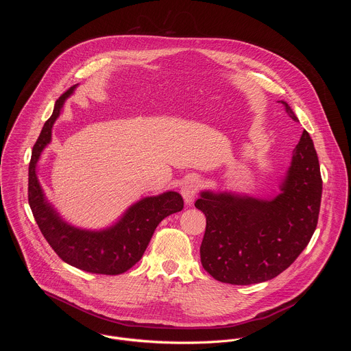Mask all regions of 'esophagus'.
<instances>
[{
  "label": "esophagus",
  "instance_id": "obj_1",
  "mask_svg": "<svg viewBox=\"0 0 351 351\" xmlns=\"http://www.w3.org/2000/svg\"><path fill=\"white\" fill-rule=\"evenodd\" d=\"M199 187H202V180H199L198 178H194V176L189 178L183 183V186H182V195H183V199H184V203L187 206L193 204L194 197L197 195Z\"/></svg>",
  "mask_w": 351,
  "mask_h": 351
}]
</instances>
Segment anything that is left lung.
Masks as SVG:
<instances>
[{"label":"left lung","instance_id":"8db88e82","mask_svg":"<svg viewBox=\"0 0 351 351\" xmlns=\"http://www.w3.org/2000/svg\"><path fill=\"white\" fill-rule=\"evenodd\" d=\"M286 114L298 122L287 103ZM322 179L308 132L293 149L291 164L272 198L202 191L194 203L207 218L199 247L203 268L217 280L253 285L289 268L310 243L319 215Z\"/></svg>","mask_w":351,"mask_h":351}]
</instances>
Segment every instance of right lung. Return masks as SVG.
Listing matches in <instances>:
<instances>
[{"instance_id":"add662e5","label":"right lung","mask_w":351,"mask_h":351,"mask_svg":"<svg viewBox=\"0 0 351 351\" xmlns=\"http://www.w3.org/2000/svg\"><path fill=\"white\" fill-rule=\"evenodd\" d=\"M77 84L66 90L56 101L53 115L44 123L33 145L29 164V206L33 217L58 257L66 264L91 274L119 275L130 269L143 257L158 223L183 208V198L176 191L145 197L130 206L112 226L101 230L79 229L65 222L47 202L36 175L43 149L51 141V132L65 99Z\"/></svg>"}]
</instances>
